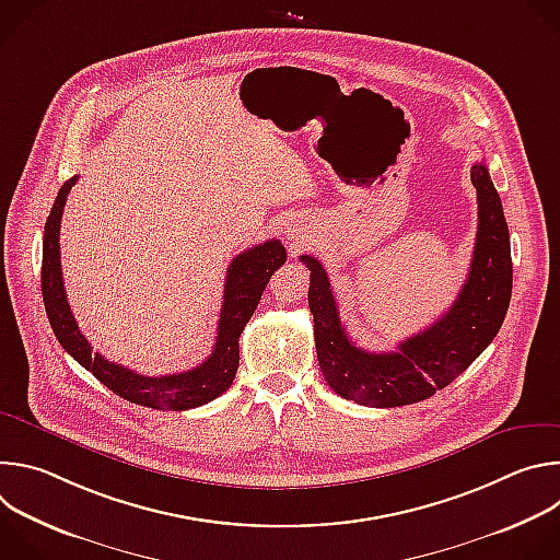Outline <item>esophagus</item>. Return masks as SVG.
<instances>
[{"label": "esophagus", "mask_w": 560, "mask_h": 560, "mask_svg": "<svg viewBox=\"0 0 560 560\" xmlns=\"http://www.w3.org/2000/svg\"><path fill=\"white\" fill-rule=\"evenodd\" d=\"M288 242H290V246H296V236H294V234H288Z\"/></svg>", "instance_id": "1"}]
</instances>
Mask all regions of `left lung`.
Instances as JSON below:
<instances>
[{
	"mask_svg": "<svg viewBox=\"0 0 560 560\" xmlns=\"http://www.w3.org/2000/svg\"><path fill=\"white\" fill-rule=\"evenodd\" d=\"M469 177L478 230L467 279L452 307L394 352H365L350 341L324 266L310 255L301 257L310 268L307 303L318 368L348 401L370 408L419 404L463 374L499 335L512 296L510 230L488 166L474 164Z\"/></svg>",
	"mask_w": 560,
	"mask_h": 560,
	"instance_id": "obj_1",
	"label": "left lung"
}]
</instances>
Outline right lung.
<instances>
[{
  "label": "right lung",
  "mask_w": 560,
  "mask_h": 560,
  "mask_svg": "<svg viewBox=\"0 0 560 560\" xmlns=\"http://www.w3.org/2000/svg\"><path fill=\"white\" fill-rule=\"evenodd\" d=\"M77 177H70L57 192L52 210L44 225V255H42V294L50 328L61 348L95 378H100L117 396L130 404L152 410H190L223 394L238 368V337H242L250 316L255 314L259 299L275 275L285 264V248L279 238H270L242 255H236L228 266L223 305L219 314L217 343L212 354L197 368L166 376H143L130 368L104 359L93 352L89 339L79 332V326L70 312L61 264H59V223L66 206V197Z\"/></svg>",
  "instance_id": "1"
}]
</instances>
